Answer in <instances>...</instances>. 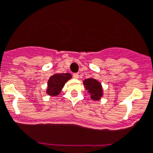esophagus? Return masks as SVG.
Listing matches in <instances>:
<instances>
[{"instance_id":"34e87169","label":"esophagus","mask_w":153,"mask_h":153,"mask_svg":"<svg viewBox=\"0 0 153 153\" xmlns=\"http://www.w3.org/2000/svg\"><path fill=\"white\" fill-rule=\"evenodd\" d=\"M73 76H74V78H75V79H78V78H79V74H73Z\"/></svg>"}]
</instances>
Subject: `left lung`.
Segmentation results:
<instances>
[{"instance_id": "obj_1", "label": "left lung", "mask_w": 153, "mask_h": 153, "mask_svg": "<svg viewBox=\"0 0 153 153\" xmlns=\"http://www.w3.org/2000/svg\"><path fill=\"white\" fill-rule=\"evenodd\" d=\"M83 84L86 90L90 94L91 99L95 101L99 100L102 96V85L99 81L96 79L89 78L83 81Z\"/></svg>"}]
</instances>
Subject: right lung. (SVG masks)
<instances>
[{
    "mask_svg": "<svg viewBox=\"0 0 153 153\" xmlns=\"http://www.w3.org/2000/svg\"><path fill=\"white\" fill-rule=\"evenodd\" d=\"M72 77L71 74H56L51 76L48 81L46 92L49 96H55L61 92L64 84Z\"/></svg>",
    "mask_w": 153,
    "mask_h": 153,
    "instance_id": "obj_1",
    "label": "right lung"
}]
</instances>
